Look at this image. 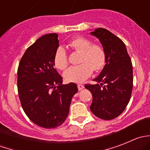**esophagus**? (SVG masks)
I'll list each match as a JSON object with an SVG mask.
<instances>
[{
    "instance_id": "obj_1",
    "label": "esophagus",
    "mask_w": 150,
    "mask_h": 150,
    "mask_svg": "<svg viewBox=\"0 0 150 150\" xmlns=\"http://www.w3.org/2000/svg\"><path fill=\"white\" fill-rule=\"evenodd\" d=\"M78 88L79 91L83 90L84 88V86L83 84H78Z\"/></svg>"
}]
</instances>
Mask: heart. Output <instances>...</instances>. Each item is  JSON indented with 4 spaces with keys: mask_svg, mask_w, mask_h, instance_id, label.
Masks as SVG:
<instances>
[{
    "mask_svg": "<svg viewBox=\"0 0 150 150\" xmlns=\"http://www.w3.org/2000/svg\"><path fill=\"white\" fill-rule=\"evenodd\" d=\"M74 51L81 52L79 65L72 66L64 72V78L69 82L81 83L91 75L93 70H101L106 63V53L101 45L92 43V40L84 37H77L69 43ZM54 62L56 67L64 69L68 65L66 51L59 47L55 51Z\"/></svg>",
    "mask_w": 150,
    "mask_h": 150,
    "instance_id": "1",
    "label": "heart"
}]
</instances>
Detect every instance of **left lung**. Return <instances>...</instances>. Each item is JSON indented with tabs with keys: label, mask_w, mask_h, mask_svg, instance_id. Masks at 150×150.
Listing matches in <instances>:
<instances>
[{
	"label": "left lung",
	"mask_w": 150,
	"mask_h": 150,
	"mask_svg": "<svg viewBox=\"0 0 150 150\" xmlns=\"http://www.w3.org/2000/svg\"><path fill=\"white\" fill-rule=\"evenodd\" d=\"M91 35L97 38L106 53L103 69L93 81L86 84L93 96L91 111L103 120H112L125 110L133 88V67L126 47L119 38L104 28L95 29Z\"/></svg>",
	"instance_id": "left-lung-1"
}]
</instances>
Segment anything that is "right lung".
<instances>
[{"mask_svg": "<svg viewBox=\"0 0 150 150\" xmlns=\"http://www.w3.org/2000/svg\"><path fill=\"white\" fill-rule=\"evenodd\" d=\"M58 35L41 36L24 54L17 71L21 104L32 122L44 128L61 125L69 114L72 98L78 92L74 83L62 84L54 68Z\"/></svg>", "mask_w": 150, "mask_h": 150, "instance_id": "add662e5", "label": "right lung"}]
</instances>
